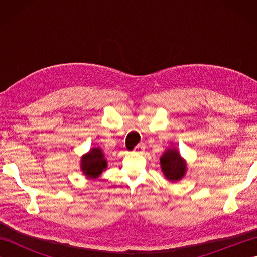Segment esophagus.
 I'll return each instance as SVG.
<instances>
[{"label": "esophagus", "instance_id": "obj_1", "mask_svg": "<svg viewBox=\"0 0 257 257\" xmlns=\"http://www.w3.org/2000/svg\"><path fill=\"white\" fill-rule=\"evenodd\" d=\"M143 150H144V146H141V145L136 146L135 149H134V151H135V152H138V154H139V152L143 151Z\"/></svg>", "mask_w": 257, "mask_h": 257}]
</instances>
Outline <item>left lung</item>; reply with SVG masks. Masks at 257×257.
<instances>
[{"label":"left lung","instance_id":"obj_1","mask_svg":"<svg viewBox=\"0 0 257 257\" xmlns=\"http://www.w3.org/2000/svg\"><path fill=\"white\" fill-rule=\"evenodd\" d=\"M163 176L171 182L180 181L187 173V161L180 155L177 148H169L160 157Z\"/></svg>","mask_w":257,"mask_h":257}]
</instances>
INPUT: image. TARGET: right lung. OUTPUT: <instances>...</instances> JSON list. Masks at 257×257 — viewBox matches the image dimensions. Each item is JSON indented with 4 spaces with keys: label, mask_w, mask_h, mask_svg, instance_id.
<instances>
[{
    "label": "right lung",
    "mask_w": 257,
    "mask_h": 257,
    "mask_svg": "<svg viewBox=\"0 0 257 257\" xmlns=\"http://www.w3.org/2000/svg\"><path fill=\"white\" fill-rule=\"evenodd\" d=\"M106 169L107 159L99 147L91 148L87 154L81 156L80 170L83 171L87 179H97Z\"/></svg>",
    "instance_id": "add662e5"
}]
</instances>
